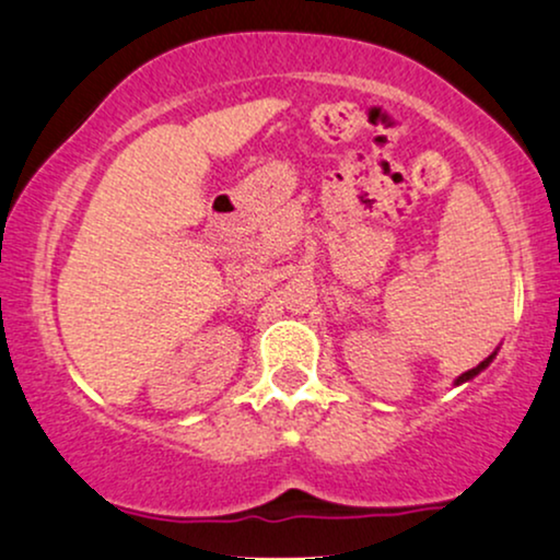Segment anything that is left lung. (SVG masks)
<instances>
[{
	"label": "left lung",
	"mask_w": 560,
	"mask_h": 560,
	"mask_svg": "<svg viewBox=\"0 0 560 560\" xmlns=\"http://www.w3.org/2000/svg\"><path fill=\"white\" fill-rule=\"evenodd\" d=\"M490 360H493V354H490V357H488V360H482V362H480V365H477V368H472V370H467V373H464V375H459V378H456V386H459V383H464V381L475 378V375H477V373H480V370H482V368H488V365H490Z\"/></svg>",
	"instance_id": "1"
}]
</instances>
